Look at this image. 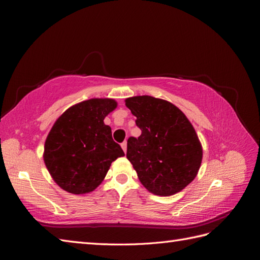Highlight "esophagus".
<instances>
[{"label":"esophagus","instance_id":"esophagus-1","mask_svg":"<svg viewBox=\"0 0 260 260\" xmlns=\"http://www.w3.org/2000/svg\"><path fill=\"white\" fill-rule=\"evenodd\" d=\"M121 147L123 149V152L127 153V141H124V142L121 144Z\"/></svg>","mask_w":260,"mask_h":260}]
</instances>
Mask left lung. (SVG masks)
Masks as SVG:
<instances>
[{"instance_id":"left-lung-1","label":"left lung","mask_w":260,"mask_h":260,"mask_svg":"<svg viewBox=\"0 0 260 260\" xmlns=\"http://www.w3.org/2000/svg\"><path fill=\"white\" fill-rule=\"evenodd\" d=\"M142 131L129 138L127 158L148 192L170 196L198 176L203 147L194 127L170 102L149 95L124 100Z\"/></svg>"}]
</instances>
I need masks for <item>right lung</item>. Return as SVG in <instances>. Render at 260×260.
<instances>
[{
	"mask_svg": "<svg viewBox=\"0 0 260 260\" xmlns=\"http://www.w3.org/2000/svg\"><path fill=\"white\" fill-rule=\"evenodd\" d=\"M114 99H91L75 104L54 122L45 140L43 160L51 177L68 193L93 192L109 167L124 156L112 138L105 117L117 108Z\"/></svg>",
	"mask_w": 260,
	"mask_h": 260,
	"instance_id": "right-lung-1",
	"label": "right lung"
}]
</instances>
